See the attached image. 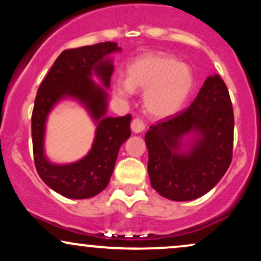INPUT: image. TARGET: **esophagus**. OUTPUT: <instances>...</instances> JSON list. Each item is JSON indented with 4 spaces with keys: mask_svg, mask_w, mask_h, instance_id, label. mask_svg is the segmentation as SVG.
Wrapping results in <instances>:
<instances>
[{
    "mask_svg": "<svg viewBox=\"0 0 261 261\" xmlns=\"http://www.w3.org/2000/svg\"><path fill=\"white\" fill-rule=\"evenodd\" d=\"M145 127H146L145 122H143L142 120H141L140 118L134 119V120L131 121V130H133L135 134H140V133H142V131L145 130Z\"/></svg>",
    "mask_w": 261,
    "mask_h": 261,
    "instance_id": "34e87169",
    "label": "esophagus"
}]
</instances>
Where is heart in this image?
Returning <instances> with one entry per match:
<instances>
[{
    "label": "heart",
    "instance_id": "b5f03b06",
    "mask_svg": "<svg viewBox=\"0 0 261 261\" xmlns=\"http://www.w3.org/2000/svg\"><path fill=\"white\" fill-rule=\"evenodd\" d=\"M126 74L127 79L114 80V95L127 100L135 91H143L145 112L154 119L168 118L178 113L195 85L190 66L164 53L137 56L127 65Z\"/></svg>",
    "mask_w": 261,
    "mask_h": 261
}]
</instances>
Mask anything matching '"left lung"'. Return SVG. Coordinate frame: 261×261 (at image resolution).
Masks as SVG:
<instances>
[{
    "label": "left lung",
    "instance_id": "8db88e82",
    "mask_svg": "<svg viewBox=\"0 0 261 261\" xmlns=\"http://www.w3.org/2000/svg\"><path fill=\"white\" fill-rule=\"evenodd\" d=\"M234 116L226 83L208 76L191 106L149 126L147 170L152 188L173 201L208 193L232 161Z\"/></svg>",
    "mask_w": 261,
    "mask_h": 261
}]
</instances>
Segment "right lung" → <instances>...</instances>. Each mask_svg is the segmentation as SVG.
Masks as SVG:
<instances>
[{
	"label": "right lung",
	"instance_id": "right-lung-1",
	"mask_svg": "<svg viewBox=\"0 0 261 261\" xmlns=\"http://www.w3.org/2000/svg\"><path fill=\"white\" fill-rule=\"evenodd\" d=\"M121 51L118 44L106 41L60 54L35 97L32 115V140L35 168L43 181L68 199H89L109 184L120 146L131 135V115L107 116L108 93L114 71L110 55ZM101 81L97 85L91 79ZM72 99L87 110L95 121V141L80 161L55 165L44 154L43 140L48 114L61 100Z\"/></svg>",
	"mask_w": 261,
	"mask_h": 261
}]
</instances>
